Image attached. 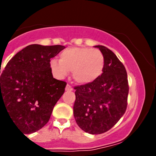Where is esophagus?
I'll return each mask as SVG.
<instances>
[{"label": "esophagus", "instance_id": "obj_1", "mask_svg": "<svg viewBox=\"0 0 156 156\" xmlns=\"http://www.w3.org/2000/svg\"><path fill=\"white\" fill-rule=\"evenodd\" d=\"M66 90H67V91H71V90H73V88H72V87L70 85L67 84L66 87Z\"/></svg>", "mask_w": 156, "mask_h": 156}]
</instances>
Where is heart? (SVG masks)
I'll list each match as a JSON object with an SVG mask.
<instances>
[{"label":"heart","mask_w":156,"mask_h":156,"mask_svg":"<svg viewBox=\"0 0 156 156\" xmlns=\"http://www.w3.org/2000/svg\"><path fill=\"white\" fill-rule=\"evenodd\" d=\"M104 64V56L100 50L74 47L62 51L59 61L54 59L50 61V69L56 78H63L72 72L76 83L89 84L100 78Z\"/></svg>","instance_id":"heart-1"}]
</instances>
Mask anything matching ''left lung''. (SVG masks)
<instances>
[{
  "label": "left lung",
  "mask_w": 156,
  "mask_h": 156,
  "mask_svg": "<svg viewBox=\"0 0 156 156\" xmlns=\"http://www.w3.org/2000/svg\"><path fill=\"white\" fill-rule=\"evenodd\" d=\"M95 47L104 56V71L93 83L74 87L73 116L83 130L100 134L112 128L126 112L129 84L126 68L114 52L102 45Z\"/></svg>",
  "instance_id": "1"
}]
</instances>
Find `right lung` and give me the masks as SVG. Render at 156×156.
<instances>
[{"label":"right lung","mask_w":156,"mask_h":156,"mask_svg":"<svg viewBox=\"0 0 156 156\" xmlns=\"http://www.w3.org/2000/svg\"><path fill=\"white\" fill-rule=\"evenodd\" d=\"M65 48L28 45L9 60L1 73L0 110L3 104L23 133L43 128L65 92L66 83L54 78L50 69V59Z\"/></svg>","instance_id":"right-lung-1"}]
</instances>
